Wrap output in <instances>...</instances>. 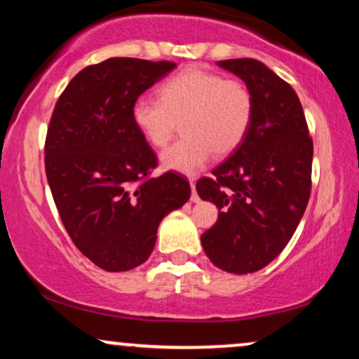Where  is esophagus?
<instances>
[{
  "mask_svg": "<svg viewBox=\"0 0 359 359\" xmlns=\"http://www.w3.org/2000/svg\"><path fill=\"white\" fill-rule=\"evenodd\" d=\"M191 189H192L191 201L192 203H199V196H197V192H196V179H191Z\"/></svg>",
  "mask_w": 359,
  "mask_h": 359,
  "instance_id": "esophagus-1",
  "label": "esophagus"
}]
</instances>
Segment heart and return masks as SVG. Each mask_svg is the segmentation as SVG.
I'll return each instance as SVG.
<instances>
[{"label": "heart", "instance_id": "1", "mask_svg": "<svg viewBox=\"0 0 359 359\" xmlns=\"http://www.w3.org/2000/svg\"><path fill=\"white\" fill-rule=\"evenodd\" d=\"M253 111V94L245 82L189 67L168 77L158 88V97H137L131 118L143 138L156 148L170 142L180 121L184 137L160 160L167 170L192 175L212 154L229 155L241 145Z\"/></svg>", "mask_w": 359, "mask_h": 359}]
</instances>
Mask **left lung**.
Wrapping results in <instances>:
<instances>
[{
  "label": "left lung",
  "instance_id": "left-lung-1",
  "mask_svg": "<svg viewBox=\"0 0 359 359\" xmlns=\"http://www.w3.org/2000/svg\"><path fill=\"white\" fill-rule=\"evenodd\" d=\"M245 81L255 111L245 140L229 158L197 180L201 199L219 208L201 243L217 269L253 273L278 257L306 211L314 145L292 86L255 59L221 60Z\"/></svg>",
  "mask_w": 359,
  "mask_h": 359
}]
</instances>
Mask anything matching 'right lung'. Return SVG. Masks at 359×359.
I'll return each mask as SVG.
<instances>
[{
	"mask_svg": "<svg viewBox=\"0 0 359 359\" xmlns=\"http://www.w3.org/2000/svg\"><path fill=\"white\" fill-rule=\"evenodd\" d=\"M174 62L113 57L88 65L53 108L45 138V174L53 203L77 250L106 271L142 265L160 221L191 197L185 177L165 172L135 126L140 94Z\"/></svg>",
	"mask_w": 359,
	"mask_h": 359,
	"instance_id": "obj_1",
	"label": "right lung"
}]
</instances>
